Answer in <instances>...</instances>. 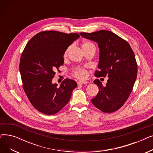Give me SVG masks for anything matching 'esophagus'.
I'll return each mask as SVG.
<instances>
[{"instance_id":"esophagus-1","label":"esophagus","mask_w":153,"mask_h":153,"mask_svg":"<svg viewBox=\"0 0 153 153\" xmlns=\"http://www.w3.org/2000/svg\"><path fill=\"white\" fill-rule=\"evenodd\" d=\"M87 82L85 81H80L77 82V84L78 85H82V84H86Z\"/></svg>"}]
</instances>
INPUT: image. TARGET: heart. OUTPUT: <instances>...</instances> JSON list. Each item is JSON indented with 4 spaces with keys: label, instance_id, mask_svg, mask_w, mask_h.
I'll use <instances>...</instances> for the list:
<instances>
[{
    "label": "heart",
    "instance_id": "1",
    "mask_svg": "<svg viewBox=\"0 0 153 153\" xmlns=\"http://www.w3.org/2000/svg\"><path fill=\"white\" fill-rule=\"evenodd\" d=\"M94 45H93L92 43L90 42H85L82 44V49L83 50L87 49V48H89L91 46H94ZM70 50V47H68L66 51H64V58H66L68 56V54L69 53V51ZM74 76L78 78H81V79H84L87 77V72L85 69H77L75 72H74Z\"/></svg>",
    "mask_w": 153,
    "mask_h": 153
}]
</instances>
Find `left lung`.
Instances as JSON below:
<instances>
[{
  "mask_svg": "<svg viewBox=\"0 0 153 153\" xmlns=\"http://www.w3.org/2000/svg\"><path fill=\"white\" fill-rule=\"evenodd\" d=\"M82 37L98 43L99 62L95 76H107L105 86L95 79L99 91L91 100L94 105L105 113L121 108L132 91L137 77L138 66L134 54L126 40L113 32L100 30L93 33H80Z\"/></svg>",
  "mask_w": 153,
  "mask_h": 153,
  "instance_id": "1",
  "label": "left lung"
}]
</instances>
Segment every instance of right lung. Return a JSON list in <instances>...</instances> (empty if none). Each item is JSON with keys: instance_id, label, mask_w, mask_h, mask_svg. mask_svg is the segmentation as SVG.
Instances as JSON below:
<instances>
[{"instance_id": "right-lung-1", "label": "right lung", "mask_w": 153, "mask_h": 153, "mask_svg": "<svg viewBox=\"0 0 153 153\" xmlns=\"http://www.w3.org/2000/svg\"><path fill=\"white\" fill-rule=\"evenodd\" d=\"M79 37L77 33L43 31L32 37L23 50L19 65L23 89L31 105L44 114H57L77 86L70 79L59 86L52 79L64 64V51Z\"/></svg>"}]
</instances>
